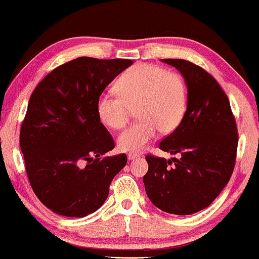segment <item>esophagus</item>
<instances>
[{
  "instance_id": "34e87169",
  "label": "esophagus",
  "mask_w": 259,
  "mask_h": 259,
  "mask_svg": "<svg viewBox=\"0 0 259 259\" xmlns=\"http://www.w3.org/2000/svg\"><path fill=\"white\" fill-rule=\"evenodd\" d=\"M137 157H139V155H138L137 153H130L128 154V160H134V159H136Z\"/></svg>"
}]
</instances>
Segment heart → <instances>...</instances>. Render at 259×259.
<instances>
[{"label": "heart", "instance_id": "1", "mask_svg": "<svg viewBox=\"0 0 259 259\" xmlns=\"http://www.w3.org/2000/svg\"><path fill=\"white\" fill-rule=\"evenodd\" d=\"M118 95L102 94L97 102L101 121L120 130L137 107L139 120L118 137L123 152L138 153L153 140L159 131H175L185 115L187 90L183 76L150 63H138L125 70L115 82Z\"/></svg>", "mask_w": 259, "mask_h": 259}]
</instances>
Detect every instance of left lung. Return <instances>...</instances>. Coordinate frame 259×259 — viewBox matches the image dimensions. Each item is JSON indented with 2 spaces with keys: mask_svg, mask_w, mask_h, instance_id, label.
I'll list each match as a JSON object with an SVG mask.
<instances>
[{
  "mask_svg": "<svg viewBox=\"0 0 259 259\" xmlns=\"http://www.w3.org/2000/svg\"><path fill=\"white\" fill-rule=\"evenodd\" d=\"M177 68L187 87V107L179 126L159 147L179 158L147 155L144 176L147 197L167 213L204 210L229 183L235 167L237 126L229 99L212 75L194 63L162 59Z\"/></svg>",
  "mask_w": 259,
  "mask_h": 259,
  "instance_id": "1",
  "label": "left lung"
}]
</instances>
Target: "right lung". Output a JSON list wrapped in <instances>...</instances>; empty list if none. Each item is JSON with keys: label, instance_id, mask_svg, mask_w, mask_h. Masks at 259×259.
<instances>
[{"label": "right lung", "instance_id": "add662e5", "mask_svg": "<svg viewBox=\"0 0 259 259\" xmlns=\"http://www.w3.org/2000/svg\"><path fill=\"white\" fill-rule=\"evenodd\" d=\"M132 60L77 58L52 70L35 88L20 133L28 179L49 210L86 217L107 199L126 154L101 155L114 141L97 111L105 88Z\"/></svg>", "mask_w": 259, "mask_h": 259}]
</instances>
